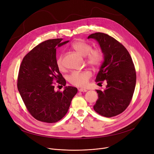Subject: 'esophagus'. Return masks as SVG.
I'll list each match as a JSON object with an SVG mask.
<instances>
[{
    "instance_id": "obj_1",
    "label": "esophagus",
    "mask_w": 154,
    "mask_h": 154,
    "mask_svg": "<svg viewBox=\"0 0 154 154\" xmlns=\"http://www.w3.org/2000/svg\"><path fill=\"white\" fill-rule=\"evenodd\" d=\"M79 92H86L87 91V89H85V88H79Z\"/></svg>"
}]
</instances>
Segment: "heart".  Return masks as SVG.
I'll use <instances>...</instances> for the list:
<instances>
[{
  "mask_svg": "<svg viewBox=\"0 0 154 154\" xmlns=\"http://www.w3.org/2000/svg\"><path fill=\"white\" fill-rule=\"evenodd\" d=\"M72 48L82 56H87L88 63L93 67H98L103 60L102 51L97 48L92 50V45L85 40H78L72 44ZM57 66L60 70L63 69L64 65L62 56H60L57 60ZM91 77V73L88 70L82 72H73L69 75V81L73 85L80 87L85 86Z\"/></svg>",
  "mask_w": 154,
  "mask_h": 154,
  "instance_id": "heart-1",
  "label": "heart"
}]
</instances>
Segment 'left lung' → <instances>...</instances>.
Wrapping results in <instances>:
<instances>
[{
	"mask_svg": "<svg viewBox=\"0 0 154 154\" xmlns=\"http://www.w3.org/2000/svg\"><path fill=\"white\" fill-rule=\"evenodd\" d=\"M98 42L103 61L95 82L106 80V89L96 90L99 98L94 106L99 114L112 117L123 112L130 103L136 84V73L132 59L125 47L107 34L97 32L87 38Z\"/></svg>",
	"mask_w": 154,
	"mask_h": 154,
	"instance_id": "left-lung-1",
	"label": "left lung"
}]
</instances>
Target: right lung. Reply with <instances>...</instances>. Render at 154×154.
<instances>
[{
    "mask_svg": "<svg viewBox=\"0 0 154 154\" xmlns=\"http://www.w3.org/2000/svg\"><path fill=\"white\" fill-rule=\"evenodd\" d=\"M62 38L45 40L29 52L22 60L17 88L30 114L35 119L55 123L62 119L69 109L77 88L66 86L55 91L54 82L65 86L66 80L57 66L56 48L68 43Z\"/></svg>",
    "mask_w": 154,
    "mask_h": 154,
    "instance_id": "1",
    "label": "right lung"
}]
</instances>
